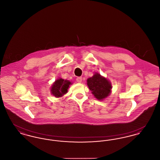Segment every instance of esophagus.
Instances as JSON below:
<instances>
[{"label": "esophagus", "mask_w": 160, "mask_h": 160, "mask_svg": "<svg viewBox=\"0 0 160 160\" xmlns=\"http://www.w3.org/2000/svg\"><path fill=\"white\" fill-rule=\"evenodd\" d=\"M76 81L78 83H81L82 82V77H77Z\"/></svg>", "instance_id": "1"}]
</instances>
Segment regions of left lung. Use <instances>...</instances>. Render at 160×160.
Segmentation results:
<instances>
[{
  "label": "left lung",
  "mask_w": 160,
  "mask_h": 160,
  "mask_svg": "<svg viewBox=\"0 0 160 160\" xmlns=\"http://www.w3.org/2000/svg\"><path fill=\"white\" fill-rule=\"evenodd\" d=\"M87 84L95 97L99 100L106 98L112 89L111 83L98 73L88 79Z\"/></svg>",
  "instance_id": "left-lung-1"
}]
</instances>
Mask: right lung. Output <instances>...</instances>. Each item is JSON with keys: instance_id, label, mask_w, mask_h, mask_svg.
<instances>
[{"instance_id": "right-lung-1", "label": "right lung", "mask_w": 160, "mask_h": 160, "mask_svg": "<svg viewBox=\"0 0 160 160\" xmlns=\"http://www.w3.org/2000/svg\"><path fill=\"white\" fill-rule=\"evenodd\" d=\"M71 84V82L68 80L59 78L54 83L52 87V93L57 98L61 97L67 93L69 86Z\"/></svg>"}]
</instances>
